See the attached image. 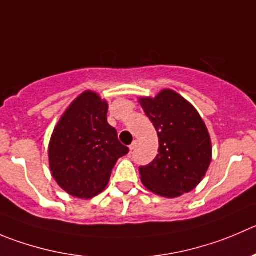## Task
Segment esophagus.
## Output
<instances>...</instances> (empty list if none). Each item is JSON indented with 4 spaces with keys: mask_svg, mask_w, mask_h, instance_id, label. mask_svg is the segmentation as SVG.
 <instances>
[{
    "mask_svg": "<svg viewBox=\"0 0 256 256\" xmlns=\"http://www.w3.org/2000/svg\"><path fill=\"white\" fill-rule=\"evenodd\" d=\"M136 147H137V140H133V143H132V144L130 146V150H136Z\"/></svg>",
    "mask_w": 256,
    "mask_h": 256,
    "instance_id": "34e87169",
    "label": "esophagus"
}]
</instances>
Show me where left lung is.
I'll return each mask as SVG.
<instances>
[{
    "instance_id": "8db88e82",
    "label": "left lung",
    "mask_w": 256,
    "mask_h": 256,
    "mask_svg": "<svg viewBox=\"0 0 256 256\" xmlns=\"http://www.w3.org/2000/svg\"><path fill=\"white\" fill-rule=\"evenodd\" d=\"M160 140L158 154L140 167L143 184L174 198L192 191L205 177L212 158L208 130L192 104L170 89L156 98H140Z\"/></svg>"
}]
</instances>
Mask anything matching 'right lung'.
<instances>
[{
  "label": "right lung",
  "mask_w": 256,
  "mask_h": 256,
  "mask_svg": "<svg viewBox=\"0 0 256 256\" xmlns=\"http://www.w3.org/2000/svg\"><path fill=\"white\" fill-rule=\"evenodd\" d=\"M106 113L108 103L88 90L70 104L54 130L48 144L51 174L72 196L100 194L118 158L130 152L109 126Z\"/></svg>",
  "instance_id": "right-lung-1"
}]
</instances>
